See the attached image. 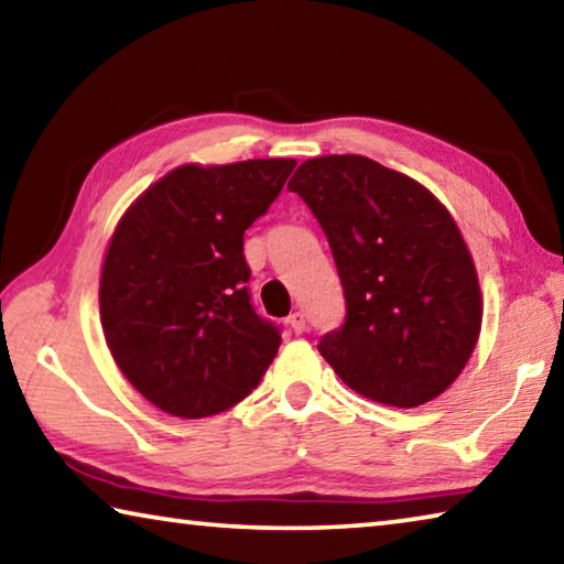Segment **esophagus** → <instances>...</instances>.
I'll return each instance as SVG.
<instances>
[{
  "label": "esophagus",
  "instance_id": "34e87169",
  "mask_svg": "<svg viewBox=\"0 0 564 564\" xmlns=\"http://www.w3.org/2000/svg\"><path fill=\"white\" fill-rule=\"evenodd\" d=\"M289 326H291L293 333H299V336H301V333H305V316H303L301 311L291 313V316H289Z\"/></svg>",
  "mask_w": 564,
  "mask_h": 564
}]
</instances>
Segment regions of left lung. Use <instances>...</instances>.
<instances>
[{
    "instance_id": "obj_1",
    "label": "left lung",
    "mask_w": 564,
    "mask_h": 564,
    "mask_svg": "<svg viewBox=\"0 0 564 564\" xmlns=\"http://www.w3.org/2000/svg\"><path fill=\"white\" fill-rule=\"evenodd\" d=\"M289 188L318 218L346 293V323L321 338V356L362 398L431 403L463 373L482 328L455 218L415 178L358 154L303 161Z\"/></svg>"
}]
</instances>
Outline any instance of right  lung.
I'll return each instance as SVG.
<instances>
[{
    "label": "right lung",
    "mask_w": 564,
    "mask_h": 564,
    "mask_svg": "<svg viewBox=\"0 0 564 564\" xmlns=\"http://www.w3.org/2000/svg\"><path fill=\"white\" fill-rule=\"evenodd\" d=\"M295 159L184 164L154 181L109 238L99 316L111 358L151 405L212 417L261 383L281 346L248 301L243 231Z\"/></svg>",
    "instance_id": "1"
}]
</instances>
